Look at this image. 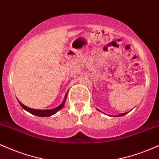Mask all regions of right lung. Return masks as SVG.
I'll list each match as a JSON object with an SVG mask.
<instances>
[{"label":"right lung","mask_w":159,"mask_h":159,"mask_svg":"<svg viewBox=\"0 0 159 159\" xmlns=\"http://www.w3.org/2000/svg\"><path fill=\"white\" fill-rule=\"evenodd\" d=\"M63 105H64V102L61 104L60 106H58L56 108L52 109V110H35V109L29 108V107H25V105H23V107H25V108H26L27 111H29L30 113H31L32 114L36 115L37 116H41V117H45V116H50L52 115L56 114L57 111L61 110L63 108Z\"/></svg>","instance_id":"1"}]
</instances>
